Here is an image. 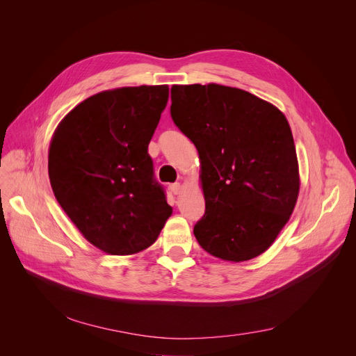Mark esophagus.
<instances>
[{
	"label": "esophagus",
	"mask_w": 356,
	"mask_h": 356,
	"mask_svg": "<svg viewBox=\"0 0 356 356\" xmlns=\"http://www.w3.org/2000/svg\"><path fill=\"white\" fill-rule=\"evenodd\" d=\"M180 189H181V184H180V183H173V184H170V191H172L175 195L180 193Z\"/></svg>",
	"instance_id": "esophagus-1"
}]
</instances>
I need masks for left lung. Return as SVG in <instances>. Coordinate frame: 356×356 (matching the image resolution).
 Returning a JSON list of instances; mask_svg holds the SVG:
<instances>
[{
	"mask_svg": "<svg viewBox=\"0 0 356 356\" xmlns=\"http://www.w3.org/2000/svg\"><path fill=\"white\" fill-rule=\"evenodd\" d=\"M170 114L200 159L207 211L193 228L199 245L234 263L263 254L300 189L284 114L247 90L216 83L173 85Z\"/></svg>",
	"mask_w": 356,
	"mask_h": 356,
	"instance_id": "1",
	"label": "left lung"
}]
</instances>
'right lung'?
<instances>
[{"mask_svg": "<svg viewBox=\"0 0 356 356\" xmlns=\"http://www.w3.org/2000/svg\"><path fill=\"white\" fill-rule=\"evenodd\" d=\"M168 86H128L92 95L56 128L49 179L62 209L92 245L137 254L172 215L148 154Z\"/></svg>", "mask_w": 356, "mask_h": 356, "instance_id": "add662e5", "label": "right lung"}]
</instances>
